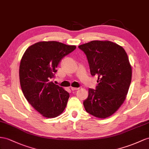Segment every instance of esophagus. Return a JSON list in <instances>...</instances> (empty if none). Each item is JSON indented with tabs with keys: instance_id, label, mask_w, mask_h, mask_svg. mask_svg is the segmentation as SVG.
Segmentation results:
<instances>
[{
	"instance_id": "esophagus-1",
	"label": "esophagus",
	"mask_w": 149,
	"mask_h": 149,
	"mask_svg": "<svg viewBox=\"0 0 149 149\" xmlns=\"http://www.w3.org/2000/svg\"><path fill=\"white\" fill-rule=\"evenodd\" d=\"M70 89L72 90V91H75V90H78L79 88V87H71Z\"/></svg>"
}]
</instances>
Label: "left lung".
Returning a JSON list of instances; mask_svg holds the SVG:
<instances>
[{"label":"left lung","instance_id":"8db88e82","mask_svg":"<svg viewBox=\"0 0 149 149\" xmlns=\"http://www.w3.org/2000/svg\"><path fill=\"white\" fill-rule=\"evenodd\" d=\"M85 53L91 74L97 77L96 90L89 89L83 104L99 118L115 113L123 103L132 81V67L123 47L109 41H92L79 46Z\"/></svg>","mask_w":149,"mask_h":149}]
</instances>
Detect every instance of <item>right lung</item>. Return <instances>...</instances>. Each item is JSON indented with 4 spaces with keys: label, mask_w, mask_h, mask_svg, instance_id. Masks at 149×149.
I'll return each instance as SVG.
<instances>
[{
    "label": "right lung",
    "mask_w": 149,
    "mask_h": 149,
    "mask_svg": "<svg viewBox=\"0 0 149 149\" xmlns=\"http://www.w3.org/2000/svg\"><path fill=\"white\" fill-rule=\"evenodd\" d=\"M76 48L57 41H41L26 49L19 66V81L24 96L38 112L55 118L65 108L69 93L55 84L56 67L64 56Z\"/></svg>",
    "instance_id": "obj_1"
}]
</instances>
